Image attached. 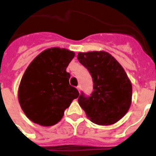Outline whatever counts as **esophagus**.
I'll list each match as a JSON object with an SVG mask.
<instances>
[{
  "label": "esophagus",
  "instance_id": "1",
  "mask_svg": "<svg viewBox=\"0 0 156 156\" xmlns=\"http://www.w3.org/2000/svg\"><path fill=\"white\" fill-rule=\"evenodd\" d=\"M76 88H77V90L79 91V93H80V86L78 85V86H77V87H76Z\"/></svg>",
  "mask_w": 156,
  "mask_h": 156
}]
</instances>
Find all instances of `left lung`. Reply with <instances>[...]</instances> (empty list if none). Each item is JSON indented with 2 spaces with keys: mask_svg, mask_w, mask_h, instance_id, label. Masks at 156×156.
Instances as JSON below:
<instances>
[{
  "mask_svg": "<svg viewBox=\"0 0 156 156\" xmlns=\"http://www.w3.org/2000/svg\"><path fill=\"white\" fill-rule=\"evenodd\" d=\"M77 58L90 72L93 92L86 97L82 92L78 101L93 123L114 124L129 110L132 85L125 70L106 51L79 52Z\"/></svg>",
  "mask_w": 156,
  "mask_h": 156,
  "instance_id": "1",
  "label": "left lung"
}]
</instances>
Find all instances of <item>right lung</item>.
Listing matches in <instances>:
<instances>
[{"mask_svg":"<svg viewBox=\"0 0 156 156\" xmlns=\"http://www.w3.org/2000/svg\"><path fill=\"white\" fill-rule=\"evenodd\" d=\"M75 53L52 47L35 57L25 72L18 88L22 109L33 122L43 126L55 125L64 110L78 98L79 92L69 84L66 68Z\"/></svg>","mask_w":156,"mask_h":156,"instance_id":"1","label":"right lung"}]
</instances>
